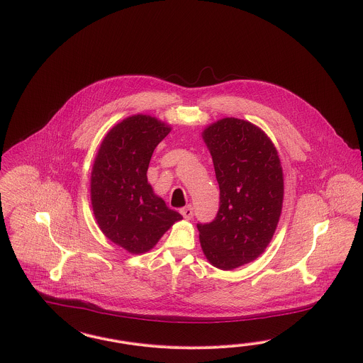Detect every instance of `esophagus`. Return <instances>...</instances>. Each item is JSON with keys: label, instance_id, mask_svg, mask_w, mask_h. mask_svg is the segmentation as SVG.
<instances>
[{"label": "esophagus", "instance_id": "esophagus-1", "mask_svg": "<svg viewBox=\"0 0 363 363\" xmlns=\"http://www.w3.org/2000/svg\"><path fill=\"white\" fill-rule=\"evenodd\" d=\"M180 213L183 215L184 219L189 220V219H192V216H194V208H192L191 206H187V207H184V208L180 210Z\"/></svg>", "mask_w": 363, "mask_h": 363}]
</instances>
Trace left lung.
Returning a JSON list of instances; mask_svg holds the SVG:
<instances>
[{
  "label": "left lung",
  "instance_id": "obj_1",
  "mask_svg": "<svg viewBox=\"0 0 363 363\" xmlns=\"http://www.w3.org/2000/svg\"><path fill=\"white\" fill-rule=\"evenodd\" d=\"M220 189L213 222L198 224L200 246L216 269H238L260 257L281 218L284 179L278 151L263 129L224 117L201 132Z\"/></svg>",
  "mask_w": 363,
  "mask_h": 363
}]
</instances>
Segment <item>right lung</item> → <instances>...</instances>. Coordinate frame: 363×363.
<instances>
[{
  "instance_id": "add662e5",
  "label": "right lung",
  "mask_w": 363,
  "mask_h": 363,
  "mask_svg": "<svg viewBox=\"0 0 363 363\" xmlns=\"http://www.w3.org/2000/svg\"><path fill=\"white\" fill-rule=\"evenodd\" d=\"M171 125L150 115H132L101 141L91 172L94 219L106 238L129 254L148 252L183 216L167 207L148 183L153 150Z\"/></svg>"
}]
</instances>
